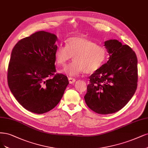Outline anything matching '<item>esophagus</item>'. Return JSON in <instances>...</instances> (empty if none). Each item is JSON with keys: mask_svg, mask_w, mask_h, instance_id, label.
Returning <instances> with one entry per match:
<instances>
[{"mask_svg": "<svg viewBox=\"0 0 148 148\" xmlns=\"http://www.w3.org/2000/svg\"><path fill=\"white\" fill-rule=\"evenodd\" d=\"M69 83L70 84H73L74 83L75 81H76V79L75 78H71V77H69Z\"/></svg>", "mask_w": 148, "mask_h": 148, "instance_id": "34e87169", "label": "esophagus"}]
</instances>
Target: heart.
Segmentation results:
<instances>
[{"mask_svg": "<svg viewBox=\"0 0 148 148\" xmlns=\"http://www.w3.org/2000/svg\"><path fill=\"white\" fill-rule=\"evenodd\" d=\"M55 59L64 66L73 57V62L66 66L62 72L70 76L83 72L90 74L98 70L105 62L106 49L81 35L70 37L65 45H60L55 51Z\"/></svg>", "mask_w": 148, "mask_h": 148, "instance_id": "1", "label": "heart"}]
</instances>
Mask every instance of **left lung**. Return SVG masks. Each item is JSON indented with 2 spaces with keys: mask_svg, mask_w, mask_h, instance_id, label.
I'll return each instance as SVG.
<instances>
[{
  "mask_svg": "<svg viewBox=\"0 0 148 148\" xmlns=\"http://www.w3.org/2000/svg\"><path fill=\"white\" fill-rule=\"evenodd\" d=\"M104 46L109 60L89 76L84 100L95 113L108 114L121 110L134 95L138 60L132 49L118 40H106Z\"/></svg>",
  "mask_w": 148,
  "mask_h": 148,
  "instance_id": "left-lung-1",
  "label": "left lung"
}]
</instances>
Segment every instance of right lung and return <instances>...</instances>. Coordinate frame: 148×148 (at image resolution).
Returning a JSON list of instances; mask_svg holds the SVG:
<instances>
[{"instance_id":"add662e5","label":"right lung","mask_w":148,"mask_h":148,"mask_svg":"<svg viewBox=\"0 0 148 148\" xmlns=\"http://www.w3.org/2000/svg\"><path fill=\"white\" fill-rule=\"evenodd\" d=\"M56 35L37 32L15 45L8 64V87L25 109L37 114L51 110L69 84L67 76L54 75Z\"/></svg>"}]
</instances>
